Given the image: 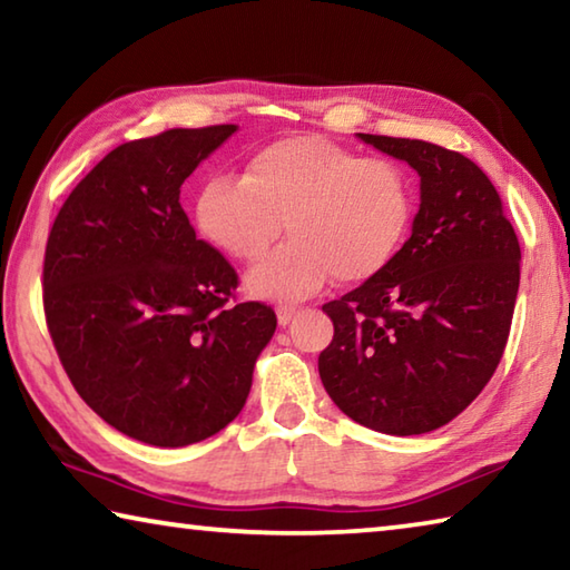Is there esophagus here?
Wrapping results in <instances>:
<instances>
[{"instance_id":"obj_1","label":"esophagus","mask_w":570,"mask_h":570,"mask_svg":"<svg viewBox=\"0 0 570 570\" xmlns=\"http://www.w3.org/2000/svg\"><path fill=\"white\" fill-rule=\"evenodd\" d=\"M296 314H298L296 306H276V320H278V324H282V326L292 324V320H294Z\"/></svg>"}]
</instances>
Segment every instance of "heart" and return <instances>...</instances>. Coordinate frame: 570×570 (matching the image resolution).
Instances as JSON below:
<instances>
[{
	"label": "heart",
	"mask_w": 570,
	"mask_h": 570,
	"mask_svg": "<svg viewBox=\"0 0 570 570\" xmlns=\"http://www.w3.org/2000/svg\"><path fill=\"white\" fill-rule=\"evenodd\" d=\"M412 190L400 163L322 135H292L254 150L244 178L208 180L196 224L230 258L254 264L282 236L294 238L248 276L258 296L302 298L332 274L364 282L387 266L407 234Z\"/></svg>",
	"instance_id": "b5f03b06"
}]
</instances>
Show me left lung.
<instances>
[{
	"instance_id": "1",
	"label": "left lung",
	"mask_w": 570,
	"mask_h": 570,
	"mask_svg": "<svg viewBox=\"0 0 570 570\" xmlns=\"http://www.w3.org/2000/svg\"><path fill=\"white\" fill-rule=\"evenodd\" d=\"M420 176L412 236L380 274L322 308L334 340L320 377L346 417L422 435L478 397L505 352L520 244L490 178L435 142L360 132Z\"/></svg>"
}]
</instances>
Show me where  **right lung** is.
<instances>
[{
	"label": "right lung",
	"mask_w": 570,
	"mask_h": 570,
	"mask_svg": "<svg viewBox=\"0 0 570 570\" xmlns=\"http://www.w3.org/2000/svg\"><path fill=\"white\" fill-rule=\"evenodd\" d=\"M234 132L122 142L77 183L47 238L45 320L67 377L105 422L156 448L236 420L276 330L272 306L236 302V268L180 208L183 180Z\"/></svg>",
	"instance_id": "obj_1"
}]
</instances>
